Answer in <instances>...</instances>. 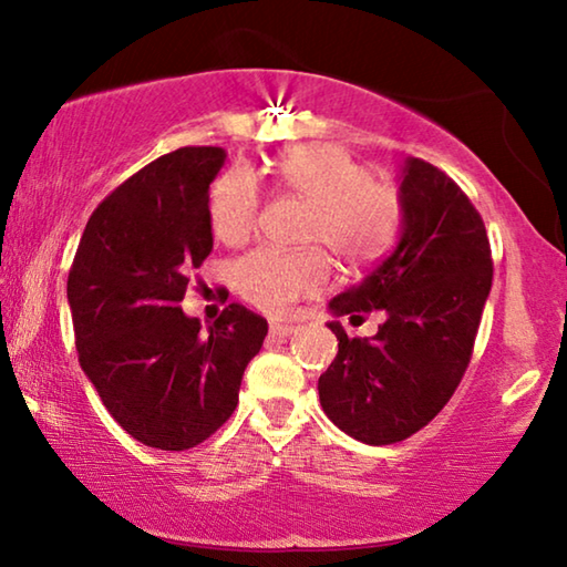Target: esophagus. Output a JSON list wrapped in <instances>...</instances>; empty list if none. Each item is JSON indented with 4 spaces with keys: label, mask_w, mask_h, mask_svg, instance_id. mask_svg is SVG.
Wrapping results in <instances>:
<instances>
[{
    "label": "esophagus",
    "mask_w": 567,
    "mask_h": 567,
    "mask_svg": "<svg viewBox=\"0 0 567 567\" xmlns=\"http://www.w3.org/2000/svg\"><path fill=\"white\" fill-rule=\"evenodd\" d=\"M295 331H298V328H295V326H285V323H269V333H272L275 338H287V336H292Z\"/></svg>",
    "instance_id": "34e87169"
}]
</instances>
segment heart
I'll use <instances>...</instances> for the list:
<instances>
[{
  "label": "heart",
  "instance_id": "1",
  "mask_svg": "<svg viewBox=\"0 0 567 567\" xmlns=\"http://www.w3.org/2000/svg\"><path fill=\"white\" fill-rule=\"evenodd\" d=\"M277 181L310 203L306 241L320 244L346 267H367L390 249L402 221V198L394 185L374 181L364 163L338 145H302L285 152ZM261 193L255 173L236 165L218 177L208 198L210 231L239 247L257 229ZM323 251L257 249L234 267L236 290L251 306L285 316L300 300L328 285Z\"/></svg>",
  "mask_w": 567,
  "mask_h": 567
}]
</instances>
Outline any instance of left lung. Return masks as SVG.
<instances>
[{
    "label": "left lung",
    "instance_id": "8db88e82",
    "mask_svg": "<svg viewBox=\"0 0 567 567\" xmlns=\"http://www.w3.org/2000/svg\"><path fill=\"white\" fill-rule=\"evenodd\" d=\"M400 241L359 285L331 300L333 316L382 310L377 336L328 328L338 353L318 379L323 412L346 435L392 445L441 412L466 374L492 290L484 218L453 177L420 157L402 171Z\"/></svg>",
    "mask_w": 567,
    "mask_h": 567
}]
</instances>
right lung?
I'll list each match as a JSON object with an SVG mask.
<instances>
[{
	"label": "right lung",
	"instance_id": "right-lung-1",
	"mask_svg": "<svg viewBox=\"0 0 567 567\" xmlns=\"http://www.w3.org/2000/svg\"><path fill=\"white\" fill-rule=\"evenodd\" d=\"M221 147L157 157L99 203L68 272L81 369L120 425L159 451H188L234 415L267 320L239 302L208 333L181 308L214 249L208 185Z\"/></svg>",
	"mask_w": 567,
	"mask_h": 567
}]
</instances>
